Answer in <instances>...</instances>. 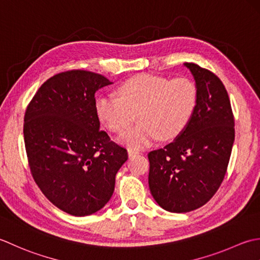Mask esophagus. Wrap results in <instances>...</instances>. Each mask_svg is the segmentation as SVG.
<instances>
[{
  "label": "esophagus",
  "instance_id": "esophagus-1",
  "mask_svg": "<svg viewBox=\"0 0 260 260\" xmlns=\"http://www.w3.org/2000/svg\"><path fill=\"white\" fill-rule=\"evenodd\" d=\"M138 153H139V150L132 149V148H129V149H128V155H129V157L136 156V155H138Z\"/></svg>",
  "mask_w": 260,
  "mask_h": 260
}]
</instances>
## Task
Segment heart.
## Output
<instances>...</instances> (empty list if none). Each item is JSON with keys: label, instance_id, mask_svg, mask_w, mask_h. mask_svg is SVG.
Segmentation results:
<instances>
[{"label": "heart", "instance_id": "heart-1", "mask_svg": "<svg viewBox=\"0 0 260 260\" xmlns=\"http://www.w3.org/2000/svg\"><path fill=\"white\" fill-rule=\"evenodd\" d=\"M116 96L95 102L100 122L113 134H122L137 114L138 123L120 138L132 148L150 145L160 137L173 140L186 128L198 104V87L187 77L169 79L138 74L116 88Z\"/></svg>", "mask_w": 260, "mask_h": 260}]
</instances>
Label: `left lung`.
Wrapping results in <instances>:
<instances>
[{
    "mask_svg": "<svg viewBox=\"0 0 260 260\" xmlns=\"http://www.w3.org/2000/svg\"><path fill=\"white\" fill-rule=\"evenodd\" d=\"M195 78L198 104L177 139L148 153L150 193L175 213L197 210L223 182L235 141V116L223 83L198 63L185 62Z\"/></svg>",
    "mask_w": 260,
    "mask_h": 260,
    "instance_id": "1",
    "label": "left lung"
}]
</instances>
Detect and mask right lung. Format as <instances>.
<instances>
[{"instance_id": "1", "label": "right lung", "mask_w": 260, "mask_h": 260, "mask_svg": "<svg viewBox=\"0 0 260 260\" xmlns=\"http://www.w3.org/2000/svg\"><path fill=\"white\" fill-rule=\"evenodd\" d=\"M111 84L88 71L58 73L42 84L26 107L23 136L30 172L58 209L93 214L109 202L115 175L128 159L95 112V92Z\"/></svg>"}]
</instances>
